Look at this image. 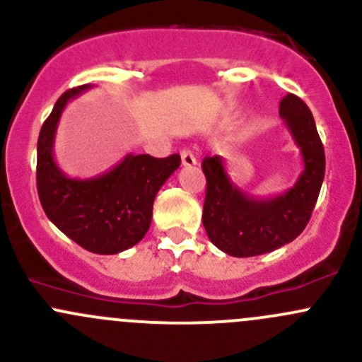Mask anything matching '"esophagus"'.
<instances>
[{
	"instance_id": "34e87169",
	"label": "esophagus",
	"mask_w": 362,
	"mask_h": 362,
	"mask_svg": "<svg viewBox=\"0 0 362 362\" xmlns=\"http://www.w3.org/2000/svg\"><path fill=\"white\" fill-rule=\"evenodd\" d=\"M180 158H182V164H184V166H194L196 164L194 154H192L191 151H187V148H184V151L180 152Z\"/></svg>"
}]
</instances>
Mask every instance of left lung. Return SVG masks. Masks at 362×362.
Instances as JSON below:
<instances>
[{
    "label": "left lung",
    "mask_w": 362,
    "mask_h": 362,
    "mask_svg": "<svg viewBox=\"0 0 362 362\" xmlns=\"http://www.w3.org/2000/svg\"><path fill=\"white\" fill-rule=\"evenodd\" d=\"M279 112L305 164L289 191L257 199L229 178L221 156L203 159L206 177L203 226L210 242L233 257L268 254L298 238L312 217L322 187L326 156L312 112L294 94L282 98Z\"/></svg>",
    "instance_id": "8db88e82"
}]
</instances>
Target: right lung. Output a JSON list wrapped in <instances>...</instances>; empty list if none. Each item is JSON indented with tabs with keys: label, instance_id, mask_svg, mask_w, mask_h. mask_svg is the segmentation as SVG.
I'll list each match as a JSON object with an SVG mask.
<instances>
[{
	"label": "right lung",
	"instance_id": "right-lung-1",
	"mask_svg": "<svg viewBox=\"0 0 362 362\" xmlns=\"http://www.w3.org/2000/svg\"><path fill=\"white\" fill-rule=\"evenodd\" d=\"M87 89L90 83L66 90L43 122L36 147V187L43 211L56 228L86 250L110 255L144 238L156 194L180 166V156L127 154L107 173L69 178L54 159V138L68 101Z\"/></svg>",
	"mask_w": 362,
	"mask_h": 362
}]
</instances>
